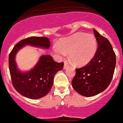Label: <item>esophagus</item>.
Wrapping results in <instances>:
<instances>
[{
	"mask_svg": "<svg viewBox=\"0 0 123 123\" xmlns=\"http://www.w3.org/2000/svg\"><path fill=\"white\" fill-rule=\"evenodd\" d=\"M68 67V63L67 62H65V63H64V69H65V68H67V67Z\"/></svg>",
	"mask_w": 123,
	"mask_h": 123,
	"instance_id": "34e87169",
	"label": "esophagus"
}]
</instances>
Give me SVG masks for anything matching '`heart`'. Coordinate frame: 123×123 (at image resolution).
<instances>
[{
	"label": "heart",
	"instance_id": "obj_1",
	"mask_svg": "<svg viewBox=\"0 0 123 123\" xmlns=\"http://www.w3.org/2000/svg\"><path fill=\"white\" fill-rule=\"evenodd\" d=\"M97 50V42L93 34L78 33L63 39L59 45L54 47V51L60 57H65L69 52L71 60L77 65L89 63L95 56Z\"/></svg>",
	"mask_w": 123,
	"mask_h": 123
}]
</instances>
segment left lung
I'll return each mask as SVG.
<instances>
[{"label":"left lung","instance_id":"1","mask_svg":"<svg viewBox=\"0 0 123 123\" xmlns=\"http://www.w3.org/2000/svg\"><path fill=\"white\" fill-rule=\"evenodd\" d=\"M98 49L93 59L84 67L76 69L72 85L76 92L90 97L105 90L111 84L116 65V56L109 40L95 30Z\"/></svg>","mask_w":123,"mask_h":123}]
</instances>
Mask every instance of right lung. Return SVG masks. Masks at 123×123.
Segmentation results:
<instances>
[{"instance_id": "add662e5", "label": "right lung", "mask_w": 123, "mask_h": 123, "mask_svg": "<svg viewBox=\"0 0 123 123\" xmlns=\"http://www.w3.org/2000/svg\"><path fill=\"white\" fill-rule=\"evenodd\" d=\"M49 49V39L46 37H30L19 41L9 55V69L14 88L22 96L37 99L45 96L51 90L56 73L62 70L64 63H58L50 55L41 56L36 65L28 72H22L17 67L15 57L25 45Z\"/></svg>"}]
</instances>
